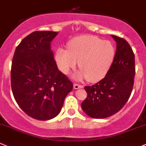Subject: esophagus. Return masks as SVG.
Returning a JSON list of instances; mask_svg holds the SVG:
<instances>
[{"label":"esophagus","instance_id":"esophagus-1","mask_svg":"<svg viewBox=\"0 0 146 146\" xmlns=\"http://www.w3.org/2000/svg\"><path fill=\"white\" fill-rule=\"evenodd\" d=\"M83 86H81V85H78L77 84V83H75L74 85H73V88L74 89H79V88H83Z\"/></svg>","mask_w":146,"mask_h":146}]
</instances>
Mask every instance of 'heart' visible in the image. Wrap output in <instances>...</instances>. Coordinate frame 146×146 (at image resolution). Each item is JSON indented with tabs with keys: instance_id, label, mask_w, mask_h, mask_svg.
Segmentation results:
<instances>
[{
	"instance_id": "b5f03b06",
	"label": "heart",
	"mask_w": 146,
	"mask_h": 146,
	"mask_svg": "<svg viewBox=\"0 0 146 146\" xmlns=\"http://www.w3.org/2000/svg\"><path fill=\"white\" fill-rule=\"evenodd\" d=\"M115 48L108 40H103L94 35H80L68 43V50L58 48L56 61L59 70L68 74L78 66L80 70L75 78H84L89 82H98L109 71L114 61Z\"/></svg>"
}]
</instances>
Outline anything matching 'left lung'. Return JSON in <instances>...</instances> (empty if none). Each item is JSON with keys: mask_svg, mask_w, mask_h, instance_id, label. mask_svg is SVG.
<instances>
[{"mask_svg": "<svg viewBox=\"0 0 146 146\" xmlns=\"http://www.w3.org/2000/svg\"><path fill=\"white\" fill-rule=\"evenodd\" d=\"M116 42V51L111 68L98 83L85 86L87 98L82 110L93 118H106L121 110L132 92L135 76V56L128 42L111 35Z\"/></svg>", "mask_w": 146, "mask_h": 146, "instance_id": "1", "label": "left lung"}]
</instances>
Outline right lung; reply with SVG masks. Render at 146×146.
<instances>
[{
	"label": "right lung",
	"instance_id": "1",
	"mask_svg": "<svg viewBox=\"0 0 146 146\" xmlns=\"http://www.w3.org/2000/svg\"><path fill=\"white\" fill-rule=\"evenodd\" d=\"M58 33L35 31L15 48L11 88L19 107L35 119L47 121L59 114L73 83L58 70L51 41Z\"/></svg>",
	"mask_w": 146,
	"mask_h": 146
}]
</instances>
